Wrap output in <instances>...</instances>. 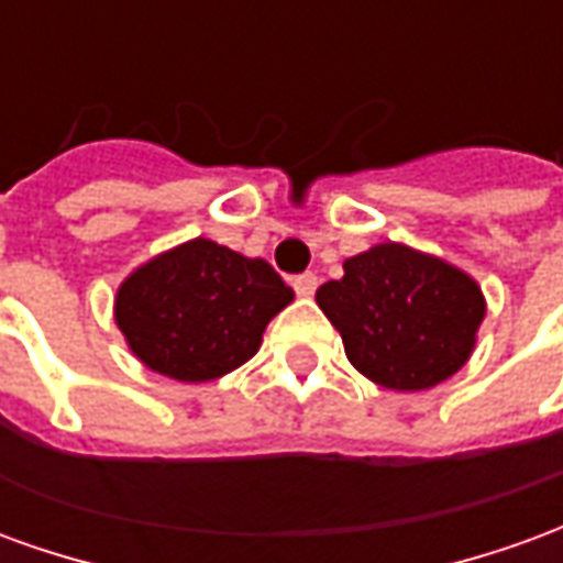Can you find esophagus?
<instances>
[{"instance_id": "obj_1", "label": "esophagus", "mask_w": 563, "mask_h": 563, "mask_svg": "<svg viewBox=\"0 0 563 563\" xmlns=\"http://www.w3.org/2000/svg\"><path fill=\"white\" fill-rule=\"evenodd\" d=\"M292 286H295V292L301 295V298H310V295L317 292L319 277L313 274V271H305V274H298V277H295Z\"/></svg>"}]
</instances>
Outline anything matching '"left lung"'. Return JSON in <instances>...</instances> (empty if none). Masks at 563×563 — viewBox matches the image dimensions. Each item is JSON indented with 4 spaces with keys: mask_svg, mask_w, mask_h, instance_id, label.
<instances>
[{
    "mask_svg": "<svg viewBox=\"0 0 563 563\" xmlns=\"http://www.w3.org/2000/svg\"><path fill=\"white\" fill-rule=\"evenodd\" d=\"M317 305L341 331L358 374L391 391L434 389L467 365L485 319V295L467 271L386 241L343 262Z\"/></svg>",
    "mask_w": 563,
    "mask_h": 563,
    "instance_id": "obj_1",
    "label": "left lung"
}]
</instances>
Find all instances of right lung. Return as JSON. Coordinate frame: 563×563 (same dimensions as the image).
<instances>
[{"instance_id":"1","label":"right lung","mask_w":563,"mask_h":563,"mask_svg":"<svg viewBox=\"0 0 563 563\" xmlns=\"http://www.w3.org/2000/svg\"><path fill=\"white\" fill-rule=\"evenodd\" d=\"M295 292L265 258L192 238L120 283L114 322L141 365L180 383L232 374Z\"/></svg>"}]
</instances>
